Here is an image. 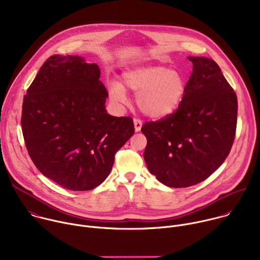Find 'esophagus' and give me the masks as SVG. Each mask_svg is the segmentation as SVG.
Masks as SVG:
<instances>
[{
    "label": "esophagus",
    "instance_id": "1",
    "mask_svg": "<svg viewBox=\"0 0 260 260\" xmlns=\"http://www.w3.org/2000/svg\"><path fill=\"white\" fill-rule=\"evenodd\" d=\"M134 125H135V131L138 133V132H140V131H141L143 123H142V121H141L140 119L135 118V119H134Z\"/></svg>",
    "mask_w": 260,
    "mask_h": 260
}]
</instances>
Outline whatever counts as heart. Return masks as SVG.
<instances>
[{
	"mask_svg": "<svg viewBox=\"0 0 260 260\" xmlns=\"http://www.w3.org/2000/svg\"><path fill=\"white\" fill-rule=\"evenodd\" d=\"M124 85L137 94V105L142 112L152 118L166 117L177 110L186 89L183 74L166 66H148L123 74ZM109 94L115 103L126 99L123 86L111 82Z\"/></svg>",
	"mask_w": 260,
	"mask_h": 260,
	"instance_id": "heart-1",
	"label": "heart"
}]
</instances>
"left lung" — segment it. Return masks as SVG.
I'll use <instances>...</instances> for the list:
<instances>
[{
    "label": "left lung",
    "mask_w": 260,
    "mask_h": 260,
    "mask_svg": "<svg viewBox=\"0 0 260 260\" xmlns=\"http://www.w3.org/2000/svg\"><path fill=\"white\" fill-rule=\"evenodd\" d=\"M193 69L174 113L144 123V159L169 187H189L212 175L231 152L236 136L238 100L211 58L189 56Z\"/></svg>",
    "instance_id": "obj_1"
}]
</instances>
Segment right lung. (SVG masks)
I'll use <instances>...</instances> for the list:
<instances>
[{"instance_id": "add662e5", "label": "right lung", "mask_w": 260, "mask_h": 260, "mask_svg": "<svg viewBox=\"0 0 260 260\" xmlns=\"http://www.w3.org/2000/svg\"><path fill=\"white\" fill-rule=\"evenodd\" d=\"M96 63L52 55L23 98L21 127L27 152L45 177L75 191L99 186L115 153L134 135L132 117L105 107L108 91Z\"/></svg>"}]
</instances>
